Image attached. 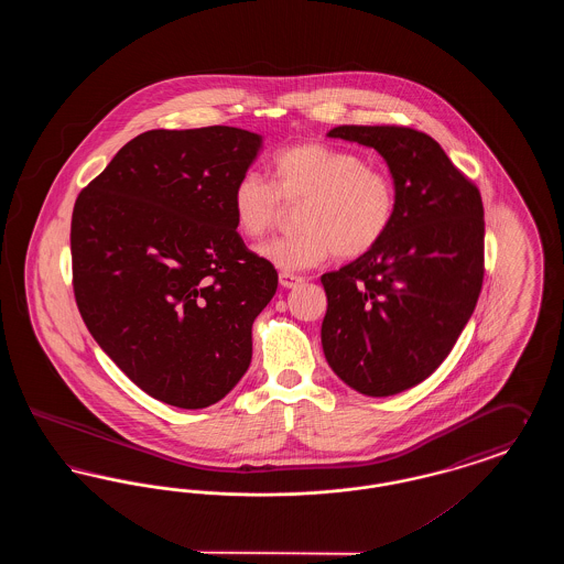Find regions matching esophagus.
I'll use <instances>...</instances> for the list:
<instances>
[{"label": "esophagus", "instance_id": "34e87169", "mask_svg": "<svg viewBox=\"0 0 564 564\" xmlns=\"http://www.w3.org/2000/svg\"><path fill=\"white\" fill-rule=\"evenodd\" d=\"M302 281H304L302 276L292 274V272H281V274H279V283H281V288H285V290H294Z\"/></svg>", "mask_w": 564, "mask_h": 564}]
</instances>
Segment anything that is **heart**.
<instances>
[{
	"label": "heart",
	"mask_w": 564,
	"mask_h": 564,
	"mask_svg": "<svg viewBox=\"0 0 564 564\" xmlns=\"http://www.w3.org/2000/svg\"><path fill=\"white\" fill-rule=\"evenodd\" d=\"M270 173L272 184L253 171L242 173L230 192V212L242 237L260 239L279 221L283 205L300 203V230L256 249L274 269H313L334 253L361 258L393 226V180L350 150L317 141L290 145L272 159Z\"/></svg>",
	"instance_id": "heart-1"
}]
</instances>
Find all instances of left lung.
<instances>
[{
	"instance_id": "left-lung-1",
	"label": "left lung",
	"mask_w": 564,
	"mask_h": 564,
	"mask_svg": "<svg viewBox=\"0 0 564 564\" xmlns=\"http://www.w3.org/2000/svg\"><path fill=\"white\" fill-rule=\"evenodd\" d=\"M327 137L375 148L398 192L387 237L322 276L329 368L350 389L387 398L433 375L476 308L484 276L482 198L430 134L345 124Z\"/></svg>"
}]
</instances>
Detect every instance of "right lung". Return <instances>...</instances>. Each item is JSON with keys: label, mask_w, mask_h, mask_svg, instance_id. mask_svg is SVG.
I'll return each mask as SVG.
<instances>
[{"label": "right lung", "mask_w": 564, "mask_h": 564, "mask_svg": "<svg viewBox=\"0 0 564 564\" xmlns=\"http://www.w3.org/2000/svg\"><path fill=\"white\" fill-rule=\"evenodd\" d=\"M262 148L235 127L148 131L82 189L74 294L109 359L154 400L198 410L251 364L276 270L242 242L230 192Z\"/></svg>", "instance_id": "add662e5"}]
</instances>
